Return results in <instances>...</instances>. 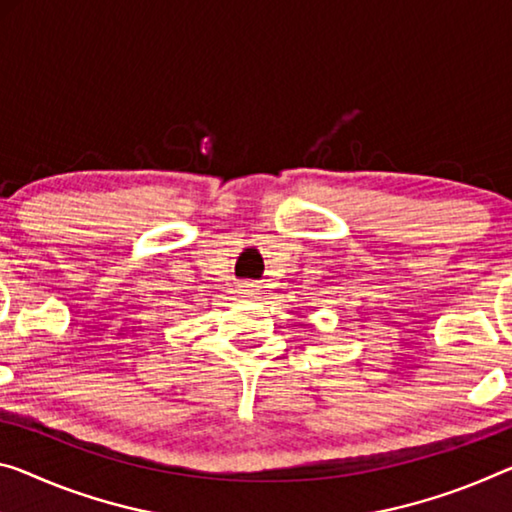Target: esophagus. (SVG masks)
<instances>
[{
	"label": "esophagus",
	"instance_id": "1",
	"mask_svg": "<svg viewBox=\"0 0 512 512\" xmlns=\"http://www.w3.org/2000/svg\"><path fill=\"white\" fill-rule=\"evenodd\" d=\"M240 290H242V293H245V295H254V290H256V286H254V283H242V286H240Z\"/></svg>",
	"mask_w": 512,
	"mask_h": 512
}]
</instances>
